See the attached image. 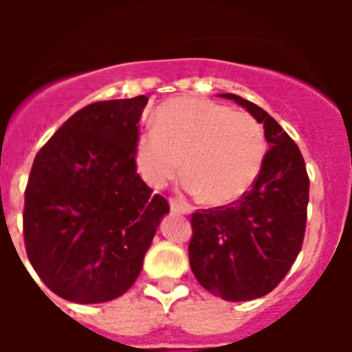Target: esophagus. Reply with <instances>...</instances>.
<instances>
[{
  "instance_id": "esophagus-1",
  "label": "esophagus",
  "mask_w": 352,
  "mask_h": 352,
  "mask_svg": "<svg viewBox=\"0 0 352 352\" xmlns=\"http://www.w3.org/2000/svg\"><path fill=\"white\" fill-rule=\"evenodd\" d=\"M169 206H170V210L176 211V213H182V214H188V213H190V211H192L188 204L179 203V201H176V199H170V201H169Z\"/></svg>"
}]
</instances>
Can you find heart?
<instances>
[{
  "label": "heart",
  "instance_id": "1",
  "mask_svg": "<svg viewBox=\"0 0 352 352\" xmlns=\"http://www.w3.org/2000/svg\"><path fill=\"white\" fill-rule=\"evenodd\" d=\"M266 139L250 114L179 96L158 105L155 129L135 141V166L146 183L162 188L185 169L183 186L211 206L236 203L252 188L266 157Z\"/></svg>",
  "mask_w": 352,
  "mask_h": 352
}]
</instances>
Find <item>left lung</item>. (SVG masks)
I'll list each match as a JSON object with an SVG mask.
<instances>
[{"label": "left lung", "instance_id": "left-lung-1", "mask_svg": "<svg viewBox=\"0 0 352 352\" xmlns=\"http://www.w3.org/2000/svg\"><path fill=\"white\" fill-rule=\"evenodd\" d=\"M219 96L263 123L270 149L252 190L238 203L192 214L188 259L197 282L211 294L248 301L280 284L300 254L309 176L298 146L264 109L232 93Z\"/></svg>", "mask_w": 352, "mask_h": 352}]
</instances>
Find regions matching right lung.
I'll return each mask as SVG.
<instances>
[{
  "label": "right lung",
  "instance_id": "1",
  "mask_svg": "<svg viewBox=\"0 0 352 352\" xmlns=\"http://www.w3.org/2000/svg\"><path fill=\"white\" fill-rule=\"evenodd\" d=\"M146 104L139 95L86 105L33 162L24 194L26 252L63 300L104 303L125 294L169 213L135 167Z\"/></svg>",
  "mask_w": 352,
  "mask_h": 352
}]
</instances>
